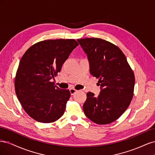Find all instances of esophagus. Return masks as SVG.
<instances>
[{
    "label": "esophagus",
    "mask_w": 155,
    "mask_h": 155,
    "mask_svg": "<svg viewBox=\"0 0 155 155\" xmlns=\"http://www.w3.org/2000/svg\"><path fill=\"white\" fill-rule=\"evenodd\" d=\"M77 91H78L76 90V89H74V88H70V94H71V95H74V94L76 93Z\"/></svg>",
    "instance_id": "34e87169"
}]
</instances>
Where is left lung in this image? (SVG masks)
I'll use <instances>...</instances> for the list:
<instances>
[{
  "label": "left lung",
  "instance_id": "obj_1",
  "mask_svg": "<svg viewBox=\"0 0 155 155\" xmlns=\"http://www.w3.org/2000/svg\"><path fill=\"white\" fill-rule=\"evenodd\" d=\"M87 55L90 72L99 79L101 92L97 97L89 92L83 104L84 113L99 125L118 119L133 99L134 74L125 55L118 46L100 38L78 39Z\"/></svg>",
  "mask_w": 155,
  "mask_h": 155
}]
</instances>
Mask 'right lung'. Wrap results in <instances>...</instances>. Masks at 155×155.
Instances as JSON below:
<instances>
[{
  "label": "right lung",
  "instance_id": "right-lung-1",
  "mask_svg": "<svg viewBox=\"0 0 155 155\" xmlns=\"http://www.w3.org/2000/svg\"><path fill=\"white\" fill-rule=\"evenodd\" d=\"M78 45L74 39L45 40L30 46L22 55L15 78V90L22 108L33 119L51 123L63 115L70 91L55 86L51 79Z\"/></svg>",
  "mask_w": 155,
  "mask_h": 155
}]
</instances>
